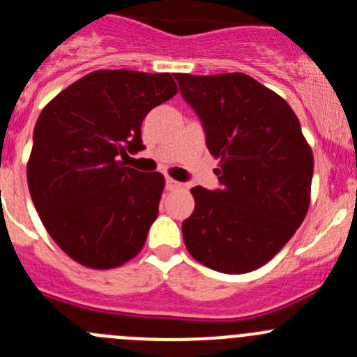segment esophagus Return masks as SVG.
I'll list each match as a JSON object with an SVG mask.
<instances>
[{"mask_svg":"<svg viewBox=\"0 0 357 357\" xmlns=\"http://www.w3.org/2000/svg\"><path fill=\"white\" fill-rule=\"evenodd\" d=\"M167 188H169V190H178V188H181V183L176 181V179L172 178H167Z\"/></svg>","mask_w":357,"mask_h":357,"instance_id":"34e87169","label":"esophagus"}]
</instances>
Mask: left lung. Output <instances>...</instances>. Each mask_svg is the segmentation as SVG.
I'll use <instances>...</instances> for the list:
<instances>
[{"label":"left lung","mask_w":357,"mask_h":357,"mask_svg":"<svg viewBox=\"0 0 357 357\" xmlns=\"http://www.w3.org/2000/svg\"><path fill=\"white\" fill-rule=\"evenodd\" d=\"M197 112L218 162L220 190L194 186V213L183 222L192 256L222 274L271 261L310 208L313 151L281 96L243 73L174 75Z\"/></svg>","instance_id":"left-lung-1"}]
</instances>
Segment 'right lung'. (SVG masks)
<instances>
[{
  "label": "right lung",
  "mask_w": 357,
  "mask_h": 357,
  "mask_svg": "<svg viewBox=\"0 0 357 357\" xmlns=\"http://www.w3.org/2000/svg\"><path fill=\"white\" fill-rule=\"evenodd\" d=\"M176 94L169 73L101 69L70 83L38 115L28 188L51 238L79 265L108 271L142 250L165 178L135 171L121 156L144 149L142 121Z\"/></svg>",
  "instance_id": "right-lung-1"
}]
</instances>
